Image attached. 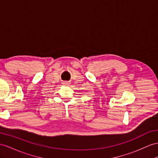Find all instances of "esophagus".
<instances>
[{
	"label": "esophagus",
	"instance_id": "1",
	"mask_svg": "<svg viewBox=\"0 0 158 158\" xmlns=\"http://www.w3.org/2000/svg\"><path fill=\"white\" fill-rule=\"evenodd\" d=\"M63 84L64 85H67L69 84V82H67V81H64V82L63 83Z\"/></svg>",
	"mask_w": 158,
	"mask_h": 158
}]
</instances>
